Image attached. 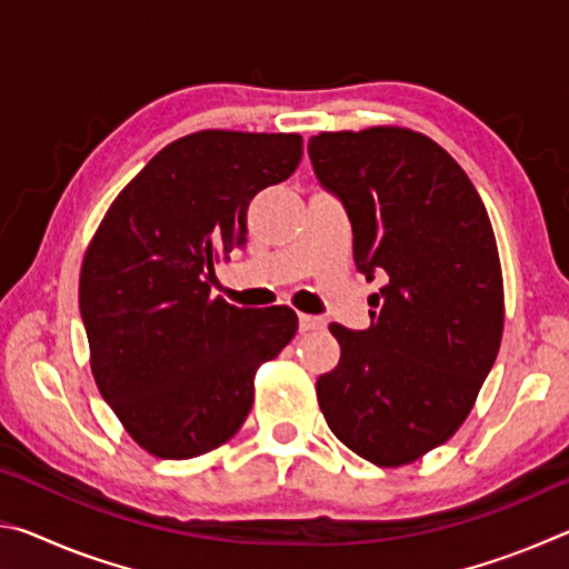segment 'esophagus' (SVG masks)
<instances>
[{
  "instance_id": "1",
  "label": "esophagus",
  "mask_w": 569,
  "mask_h": 569,
  "mask_svg": "<svg viewBox=\"0 0 569 569\" xmlns=\"http://www.w3.org/2000/svg\"><path fill=\"white\" fill-rule=\"evenodd\" d=\"M321 326H323V319H319V316L298 313V329H301V333L313 331V329H321Z\"/></svg>"
}]
</instances>
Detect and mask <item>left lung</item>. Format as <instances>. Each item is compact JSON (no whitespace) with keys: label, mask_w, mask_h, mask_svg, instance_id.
Wrapping results in <instances>:
<instances>
[{"label":"left lung","mask_w":569,"mask_h":569,"mask_svg":"<svg viewBox=\"0 0 569 569\" xmlns=\"http://www.w3.org/2000/svg\"><path fill=\"white\" fill-rule=\"evenodd\" d=\"M321 188L353 230L371 329L331 323L341 361L316 381L336 437L377 467L427 455L467 419L497 359L502 268L487 208L457 160L401 128L308 140Z\"/></svg>","instance_id":"left-lung-1"}]
</instances>
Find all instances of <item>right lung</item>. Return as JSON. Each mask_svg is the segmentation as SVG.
Listing matches in <instances>:
<instances>
[{
  "label": "right lung",
  "mask_w": 569,
  "mask_h": 569,
  "mask_svg": "<svg viewBox=\"0 0 569 569\" xmlns=\"http://www.w3.org/2000/svg\"><path fill=\"white\" fill-rule=\"evenodd\" d=\"M301 134L203 130L170 142L124 188L80 273V316L102 399L160 459L228 441L253 407V377L298 329L288 306L210 298L213 263L246 246L256 192L283 182Z\"/></svg>",
  "instance_id": "right-lung-1"
}]
</instances>
